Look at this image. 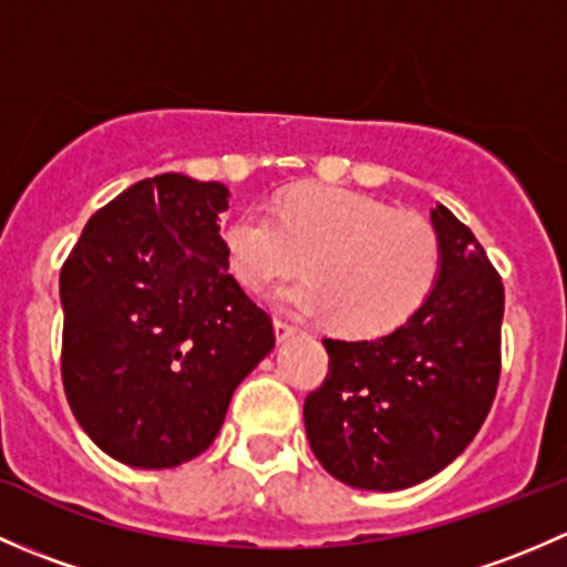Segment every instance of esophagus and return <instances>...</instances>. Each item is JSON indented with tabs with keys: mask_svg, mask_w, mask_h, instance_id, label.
Segmentation results:
<instances>
[{
	"mask_svg": "<svg viewBox=\"0 0 567 567\" xmlns=\"http://www.w3.org/2000/svg\"><path fill=\"white\" fill-rule=\"evenodd\" d=\"M293 331H296L293 323H288V320L282 318H274V334H277V340H288Z\"/></svg>",
	"mask_w": 567,
	"mask_h": 567,
	"instance_id": "esophagus-1",
	"label": "esophagus"
}]
</instances>
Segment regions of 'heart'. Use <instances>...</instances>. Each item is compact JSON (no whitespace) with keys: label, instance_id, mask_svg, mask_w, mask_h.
Here are the masks:
<instances>
[{"label":"heart","instance_id":"obj_1","mask_svg":"<svg viewBox=\"0 0 567 567\" xmlns=\"http://www.w3.org/2000/svg\"><path fill=\"white\" fill-rule=\"evenodd\" d=\"M227 271L268 293L305 257L307 277L279 293L299 316L331 318L340 331L375 337L405 323L433 290L442 247L431 221L337 186H293L271 216L244 210L221 225Z\"/></svg>","mask_w":567,"mask_h":567}]
</instances>
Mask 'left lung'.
<instances>
[{"instance_id": "1", "label": "left lung", "mask_w": 567, "mask_h": 567, "mask_svg": "<svg viewBox=\"0 0 567 567\" xmlns=\"http://www.w3.org/2000/svg\"><path fill=\"white\" fill-rule=\"evenodd\" d=\"M439 279L420 310L375 340H331L329 373L305 400L326 472L351 488L400 491L453 463L499 386L505 288L474 233L431 210Z\"/></svg>"}]
</instances>
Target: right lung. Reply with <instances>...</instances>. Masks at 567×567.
Here are the masks:
<instances>
[{"label": "right lung", "mask_w": 567, "mask_h": 567, "mask_svg": "<svg viewBox=\"0 0 567 567\" xmlns=\"http://www.w3.org/2000/svg\"><path fill=\"white\" fill-rule=\"evenodd\" d=\"M227 197L216 181L145 177L90 216L62 262V386L120 463L169 468L205 453L277 340L227 271Z\"/></svg>", "instance_id": "obj_1"}]
</instances>
